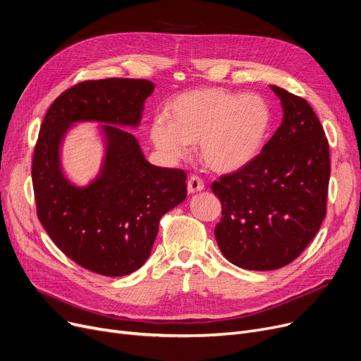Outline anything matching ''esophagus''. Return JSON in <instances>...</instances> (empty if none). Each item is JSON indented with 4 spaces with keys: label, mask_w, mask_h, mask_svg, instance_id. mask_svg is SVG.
<instances>
[{
    "label": "esophagus",
    "mask_w": 361,
    "mask_h": 361,
    "mask_svg": "<svg viewBox=\"0 0 361 361\" xmlns=\"http://www.w3.org/2000/svg\"><path fill=\"white\" fill-rule=\"evenodd\" d=\"M204 190V182L198 176H191L188 180V192L195 194Z\"/></svg>",
    "instance_id": "34e87169"
}]
</instances>
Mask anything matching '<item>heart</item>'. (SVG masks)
Segmentation results:
<instances>
[{
    "instance_id": "heart-1",
    "label": "heart",
    "mask_w": 361,
    "mask_h": 361,
    "mask_svg": "<svg viewBox=\"0 0 361 361\" xmlns=\"http://www.w3.org/2000/svg\"><path fill=\"white\" fill-rule=\"evenodd\" d=\"M164 116L151 122V141L170 161L185 159L198 142L202 163L217 173L250 166L266 144L271 111L257 94L221 88L185 92L170 102Z\"/></svg>"
}]
</instances>
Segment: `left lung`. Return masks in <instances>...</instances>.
Instances as JSON below:
<instances>
[{
    "mask_svg": "<svg viewBox=\"0 0 361 361\" xmlns=\"http://www.w3.org/2000/svg\"><path fill=\"white\" fill-rule=\"evenodd\" d=\"M283 111L279 129L250 166L212 185L221 201L214 236L247 270H276L312 243L326 216L329 144L308 102L270 85Z\"/></svg>",
    "mask_w": 361,
    "mask_h": 361,
    "instance_id": "8db88e82",
    "label": "left lung"
}]
</instances>
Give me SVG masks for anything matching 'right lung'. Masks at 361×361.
I'll list each match as a JSON object with an SVG mask.
<instances>
[{
	"label": "right lung",
	"mask_w": 361,
	"mask_h": 361,
	"mask_svg": "<svg viewBox=\"0 0 361 361\" xmlns=\"http://www.w3.org/2000/svg\"><path fill=\"white\" fill-rule=\"evenodd\" d=\"M154 85L142 79L82 82L64 91L45 114L33 152L32 182L38 219L75 263L104 276H125L149 257L163 214L186 198V173L147 161L138 129ZM98 123L103 142L99 173L85 185L62 167L65 135Z\"/></svg>",
	"instance_id": "right-lung-1"
}]
</instances>
